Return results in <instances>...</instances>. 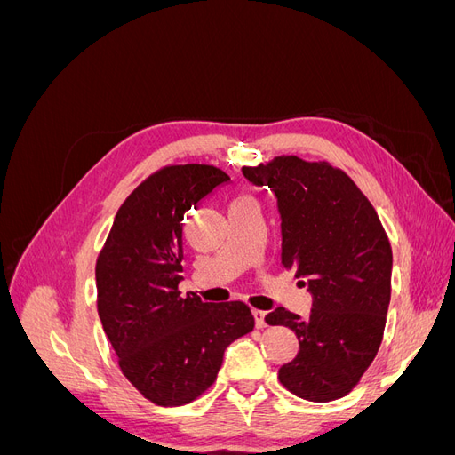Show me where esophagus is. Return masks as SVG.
I'll use <instances>...</instances> for the list:
<instances>
[{"label":"esophagus","instance_id":"obj_1","mask_svg":"<svg viewBox=\"0 0 455 455\" xmlns=\"http://www.w3.org/2000/svg\"><path fill=\"white\" fill-rule=\"evenodd\" d=\"M252 315H254V321H256V326L258 328H266L267 326V323H266V311H261V309H254L252 311Z\"/></svg>","mask_w":455,"mask_h":455}]
</instances>
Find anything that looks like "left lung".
<instances>
[{
  "label": "left lung",
  "instance_id": "left-lung-1",
  "mask_svg": "<svg viewBox=\"0 0 455 455\" xmlns=\"http://www.w3.org/2000/svg\"><path fill=\"white\" fill-rule=\"evenodd\" d=\"M277 197L283 256L313 298L309 316L277 307L266 323L292 330L296 359L279 368L288 391L311 403L346 396L381 346L391 301L393 252L374 206L328 163L296 156L243 167Z\"/></svg>",
  "mask_w": 455,
  "mask_h": 455
}]
</instances>
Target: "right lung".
Wrapping results in <instances>:
<instances>
[{"instance_id": "right-lung-1", "label": "right lung", "mask_w": 455, "mask_h": 455, "mask_svg": "<svg viewBox=\"0 0 455 455\" xmlns=\"http://www.w3.org/2000/svg\"><path fill=\"white\" fill-rule=\"evenodd\" d=\"M228 182L211 164L151 174L121 204L96 261L99 315L119 368L159 406L196 401L214 383L229 343L254 328L243 301L209 304L178 291L184 216Z\"/></svg>"}]
</instances>
